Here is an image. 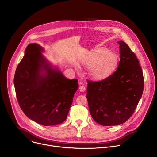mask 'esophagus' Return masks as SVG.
Listing matches in <instances>:
<instances>
[{
	"label": "esophagus",
	"mask_w": 157,
	"mask_h": 157,
	"mask_svg": "<svg viewBox=\"0 0 157 157\" xmlns=\"http://www.w3.org/2000/svg\"><path fill=\"white\" fill-rule=\"evenodd\" d=\"M85 90H86V87H85L84 86L81 85V86H79V90L80 92H84Z\"/></svg>",
	"instance_id": "1"
}]
</instances>
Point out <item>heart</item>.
Returning <instances> with one entry per match:
<instances>
[{
	"instance_id": "obj_1",
	"label": "heart",
	"mask_w": 157,
	"mask_h": 157,
	"mask_svg": "<svg viewBox=\"0 0 157 157\" xmlns=\"http://www.w3.org/2000/svg\"><path fill=\"white\" fill-rule=\"evenodd\" d=\"M117 56L103 48L92 50L82 60V63L89 68V74L95 79L105 78L117 67Z\"/></svg>"
}]
</instances>
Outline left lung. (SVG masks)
<instances>
[{"label": "left lung", "mask_w": 157, "mask_h": 157, "mask_svg": "<svg viewBox=\"0 0 157 157\" xmlns=\"http://www.w3.org/2000/svg\"><path fill=\"white\" fill-rule=\"evenodd\" d=\"M120 60L117 70L99 81H87L90 113L98 124L115 126L134 113L144 90V76L136 54L119 41Z\"/></svg>", "instance_id": "1"}]
</instances>
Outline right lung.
Wrapping results in <instances>:
<instances>
[{
    "instance_id": "right-lung-1",
    "label": "right lung",
    "mask_w": 157,
    "mask_h": 157,
    "mask_svg": "<svg viewBox=\"0 0 157 157\" xmlns=\"http://www.w3.org/2000/svg\"><path fill=\"white\" fill-rule=\"evenodd\" d=\"M42 51L37 44L27 46L13 82L23 113L38 124L49 126L66 120L78 84L77 79H68L58 69L52 68Z\"/></svg>"
}]
</instances>
